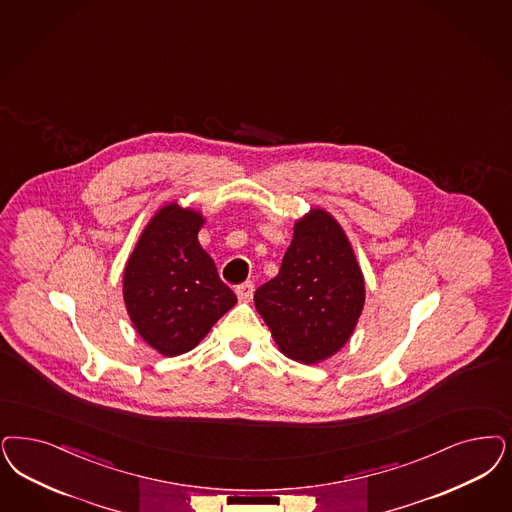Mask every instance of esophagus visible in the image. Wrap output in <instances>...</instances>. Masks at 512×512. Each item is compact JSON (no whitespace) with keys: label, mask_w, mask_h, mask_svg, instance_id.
<instances>
[{"label":"esophagus","mask_w":512,"mask_h":512,"mask_svg":"<svg viewBox=\"0 0 512 512\" xmlns=\"http://www.w3.org/2000/svg\"><path fill=\"white\" fill-rule=\"evenodd\" d=\"M253 291H255V285L251 282L240 283V285L236 287L238 299L244 300V302H249V300L253 299Z\"/></svg>","instance_id":"obj_1"}]
</instances>
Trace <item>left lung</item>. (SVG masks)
Masks as SVG:
<instances>
[{
  "label": "left lung",
  "mask_w": 512,
  "mask_h": 512,
  "mask_svg": "<svg viewBox=\"0 0 512 512\" xmlns=\"http://www.w3.org/2000/svg\"><path fill=\"white\" fill-rule=\"evenodd\" d=\"M253 300L285 357L316 365L342 350L365 306V278L331 213L312 208L300 217L278 276Z\"/></svg>",
  "instance_id": "8db88e82"
}]
</instances>
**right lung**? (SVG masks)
Returning a JSON list of instances; mask_svg holds the SVG:
<instances>
[{
  "instance_id": "obj_1",
  "label": "right lung",
  "mask_w": 512,
  "mask_h": 512,
  "mask_svg": "<svg viewBox=\"0 0 512 512\" xmlns=\"http://www.w3.org/2000/svg\"><path fill=\"white\" fill-rule=\"evenodd\" d=\"M204 215L177 202L162 206L140 234L123 274L126 312L157 352H191L236 304L198 242Z\"/></svg>"
}]
</instances>
